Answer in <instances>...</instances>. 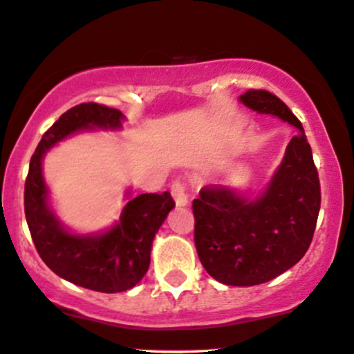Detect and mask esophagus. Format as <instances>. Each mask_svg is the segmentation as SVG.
Segmentation results:
<instances>
[{
    "label": "esophagus",
    "mask_w": 354,
    "mask_h": 354,
    "mask_svg": "<svg viewBox=\"0 0 354 354\" xmlns=\"http://www.w3.org/2000/svg\"><path fill=\"white\" fill-rule=\"evenodd\" d=\"M172 197L176 200L177 207H187L189 205V194H187L185 185L182 182H174Z\"/></svg>",
    "instance_id": "1"
}]
</instances>
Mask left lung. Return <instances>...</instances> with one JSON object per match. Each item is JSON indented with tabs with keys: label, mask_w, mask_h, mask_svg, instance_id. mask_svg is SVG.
I'll return each mask as SVG.
<instances>
[{
	"label": "left lung",
	"mask_w": 354,
	"mask_h": 354,
	"mask_svg": "<svg viewBox=\"0 0 354 354\" xmlns=\"http://www.w3.org/2000/svg\"><path fill=\"white\" fill-rule=\"evenodd\" d=\"M239 102L299 131L261 194L210 185L192 203L195 248L205 270L225 286L250 287L272 281L302 259L322 197L310 144L287 104L266 90H248Z\"/></svg>",
	"instance_id": "1"
}]
</instances>
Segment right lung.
Wrapping results in <instances>:
<instances>
[{
  "label": "right lung",
  "mask_w": 354,
  "mask_h": 354,
  "mask_svg": "<svg viewBox=\"0 0 354 354\" xmlns=\"http://www.w3.org/2000/svg\"><path fill=\"white\" fill-rule=\"evenodd\" d=\"M126 116L115 108L82 103L64 113L44 134L29 162L24 187V212L34 246L47 268L85 289L116 294L133 289L147 272L156 233L176 207L169 192L131 198L120 220L98 233H75L55 215L42 160L52 147L78 133L120 131Z\"/></svg>",
  "instance_id": "right-lung-1"
}]
</instances>
